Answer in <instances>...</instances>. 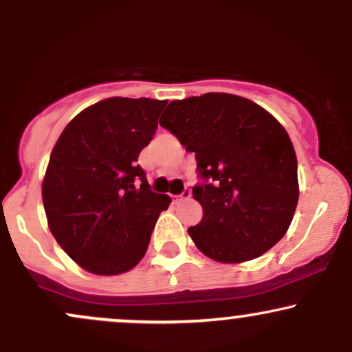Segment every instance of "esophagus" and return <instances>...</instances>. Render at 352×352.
<instances>
[{
  "label": "esophagus",
  "instance_id": "esophagus-1",
  "mask_svg": "<svg viewBox=\"0 0 352 352\" xmlns=\"http://www.w3.org/2000/svg\"><path fill=\"white\" fill-rule=\"evenodd\" d=\"M190 197H192V192H190V190H184V192H182L180 195L173 197V201H184V200H188Z\"/></svg>",
  "mask_w": 352,
  "mask_h": 352
}]
</instances>
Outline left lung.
I'll use <instances>...</instances> for the list:
<instances>
[{
    "label": "left lung",
    "mask_w": 352,
    "mask_h": 352,
    "mask_svg": "<svg viewBox=\"0 0 352 352\" xmlns=\"http://www.w3.org/2000/svg\"><path fill=\"white\" fill-rule=\"evenodd\" d=\"M160 125L195 153L204 208L188 235L220 263L261 256L285 236L300 197L288 132L253 100L225 92L172 100Z\"/></svg>",
    "instance_id": "1"
}]
</instances>
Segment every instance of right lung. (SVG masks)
<instances>
[{
	"mask_svg": "<svg viewBox=\"0 0 352 352\" xmlns=\"http://www.w3.org/2000/svg\"><path fill=\"white\" fill-rule=\"evenodd\" d=\"M167 100L109 98L59 135L43 180L52 236L89 273L112 276L144 258L170 197L151 190L137 159Z\"/></svg>",
	"mask_w": 352,
	"mask_h": 352,
	"instance_id": "right-lung-1",
	"label": "right lung"
}]
</instances>
